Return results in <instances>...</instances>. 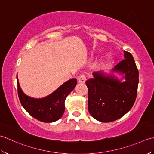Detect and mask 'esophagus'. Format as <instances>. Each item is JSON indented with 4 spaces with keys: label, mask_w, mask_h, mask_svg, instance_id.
Instances as JSON below:
<instances>
[{
    "label": "esophagus",
    "mask_w": 154,
    "mask_h": 154,
    "mask_svg": "<svg viewBox=\"0 0 154 154\" xmlns=\"http://www.w3.org/2000/svg\"><path fill=\"white\" fill-rule=\"evenodd\" d=\"M86 79H87L86 76L84 74L81 75L80 76L78 77V81H79L80 83H85V82L86 81Z\"/></svg>",
    "instance_id": "obj_1"
}]
</instances>
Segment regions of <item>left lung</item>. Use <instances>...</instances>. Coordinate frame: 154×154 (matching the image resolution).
<instances>
[{
    "instance_id": "8db88e82",
    "label": "left lung",
    "mask_w": 154,
    "mask_h": 154,
    "mask_svg": "<svg viewBox=\"0 0 154 154\" xmlns=\"http://www.w3.org/2000/svg\"><path fill=\"white\" fill-rule=\"evenodd\" d=\"M124 58L113 71L125 74L126 81L120 83L112 75L93 73V78L85 83L88 88V110L94 119L110 122L123 116L132 109L137 96L139 73L130 52L124 51Z\"/></svg>"
}]
</instances>
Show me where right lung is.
Segmentation results:
<instances>
[{
    "label": "right lung",
    "mask_w": 154,
    "mask_h": 154,
    "mask_svg": "<svg viewBox=\"0 0 154 154\" xmlns=\"http://www.w3.org/2000/svg\"><path fill=\"white\" fill-rule=\"evenodd\" d=\"M16 79L18 80L17 77ZM17 85L18 95L24 109L35 119L44 122H52L60 119L63 114L65 100L76 86L77 79L67 81L50 95L41 99L26 96L22 91L18 81Z\"/></svg>",
    "instance_id": "1"
}]
</instances>
